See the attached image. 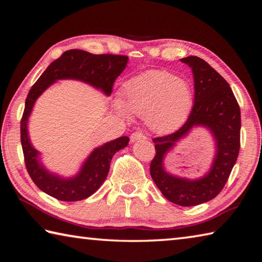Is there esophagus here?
<instances>
[{"label": "esophagus", "instance_id": "34e87169", "mask_svg": "<svg viewBox=\"0 0 262 262\" xmlns=\"http://www.w3.org/2000/svg\"><path fill=\"white\" fill-rule=\"evenodd\" d=\"M143 140H146V136L141 132H135L130 135V143H135V142L143 141Z\"/></svg>", "mask_w": 262, "mask_h": 262}]
</instances>
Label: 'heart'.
<instances>
[{"label":"heart","instance_id":"heart-1","mask_svg":"<svg viewBox=\"0 0 262 262\" xmlns=\"http://www.w3.org/2000/svg\"><path fill=\"white\" fill-rule=\"evenodd\" d=\"M191 85L169 71L151 70L128 81L121 98H116L115 109L125 118L132 114L144 117L155 133L176 129L192 109Z\"/></svg>","mask_w":262,"mask_h":262}]
</instances>
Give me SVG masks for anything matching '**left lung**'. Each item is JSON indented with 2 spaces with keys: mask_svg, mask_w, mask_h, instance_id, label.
<instances>
[{
  "mask_svg": "<svg viewBox=\"0 0 262 262\" xmlns=\"http://www.w3.org/2000/svg\"><path fill=\"white\" fill-rule=\"evenodd\" d=\"M191 69L194 102L189 118L179 130L154 138L157 154L149 172L163 196L179 206H196L215 198L224 188L240 149L241 113L236 99L223 77L197 56L180 59ZM208 130L215 142V154L209 171L190 180L166 170V155L196 127Z\"/></svg>",
  "mask_w": 262,
  "mask_h": 262,
  "instance_id": "left-lung-1",
  "label": "left lung"
}]
</instances>
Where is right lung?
Listing matches in <instances>:
<instances>
[{"mask_svg": "<svg viewBox=\"0 0 262 262\" xmlns=\"http://www.w3.org/2000/svg\"><path fill=\"white\" fill-rule=\"evenodd\" d=\"M127 62L128 57L120 55H94L81 49H71L49 64L32 85L21 120V145L28 173L41 191L63 202H77L90 197L107 179L111 159L116 152L128 145L129 138L121 136L93 148L74 176L55 173L43 164L41 153L32 145L28 130L37 99L59 80L83 82L109 97L114 82L126 69Z\"/></svg>", "mask_w": 262, "mask_h": 262, "instance_id": "1", "label": "right lung"}]
</instances>
